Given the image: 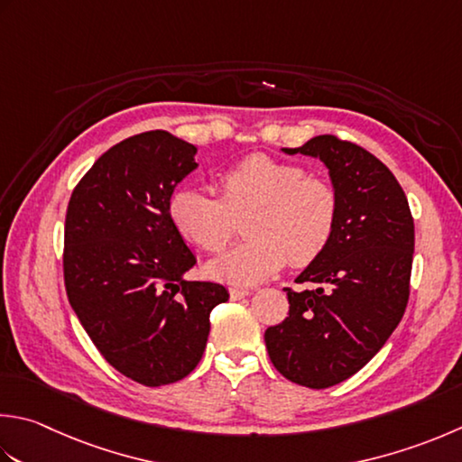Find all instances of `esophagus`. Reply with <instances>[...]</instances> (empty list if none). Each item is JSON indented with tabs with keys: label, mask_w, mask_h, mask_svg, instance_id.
<instances>
[{
	"label": "esophagus",
	"mask_w": 462,
	"mask_h": 462,
	"mask_svg": "<svg viewBox=\"0 0 462 462\" xmlns=\"http://www.w3.org/2000/svg\"><path fill=\"white\" fill-rule=\"evenodd\" d=\"M248 294H250V291H246V288H230L232 300H240V298H246Z\"/></svg>",
	"instance_id": "obj_1"
}]
</instances>
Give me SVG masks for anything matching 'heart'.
I'll return each mask as SVG.
<instances>
[{
	"instance_id": "b5f03b06",
	"label": "heart",
	"mask_w": 462,
	"mask_h": 462,
	"mask_svg": "<svg viewBox=\"0 0 462 462\" xmlns=\"http://www.w3.org/2000/svg\"><path fill=\"white\" fill-rule=\"evenodd\" d=\"M220 198L180 186L168 200L176 232L204 252H220L242 220L246 240L208 262L206 273L232 286H254L282 270L306 266L327 250L338 220V196L327 180L292 162L252 153L218 176Z\"/></svg>"
}]
</instances>
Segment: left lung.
<instances>
[{
  "label": "left lung",
  "mask_w": 462,
  "mask_h": 462,
  "mask_svg": "<svg viewBox=\"0 0 462 462\" xmlns=\"http://www.w3.org/2000/svg\"><path fill=\"white\" fill-rule=\"evenodd\" d=\"M288 156L319 158L338 196V220L327 250L284 288L291 310L264 332L282 376L328 388L358 373L399 327L409 302L414 222L393 171L356 143L316 135Z\"/></svg>",
  "instance_id": "1"
}]
</instances>
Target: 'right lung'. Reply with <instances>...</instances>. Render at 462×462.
I'll return each instance as SVG.
<instances>
[{"mask_svg":"<svg viewBox=\"0 0 462 462\" xmlns=\"http://www.w3.org/2000/svg\"><path fill=\"white\" fill-rule=\"evenodd\" d=\"M198 148L143 132L96 160L69 198L63 232L68 300L102 356L143 386L182 381L200 363L224 286L192 282L196 264L168 218Z\"/></svg>","mask_w":462,"mask_h":462,"instance_id":"right-lung-1","label":"right lung"}]
</instances>
